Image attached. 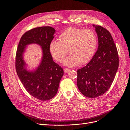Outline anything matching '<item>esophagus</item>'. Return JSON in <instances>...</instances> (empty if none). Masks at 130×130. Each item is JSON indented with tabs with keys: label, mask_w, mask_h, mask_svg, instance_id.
I'll return each instance as SVG.
<instances>
[{
	"label": "esophagus",
	"mask_w": 130,
	"mask_h": 130,
	"mask_svg": "<svg viewBox=\"0 0 130 130\" xmlns=\"http://www.w3.org/2000/svg\"><path fill=\"white\" fill-rule=\"evenodd\" d=\"M70 70V69H68V68H65V69H64V72H65V73L68 72Z\"/></svg>",
	"instance_id": "esophagus-1"
}]
</instances>
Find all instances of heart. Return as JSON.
<instances>
[{
  "instance_id": "1",
  "label": "heart",
  "mask_w": 130,
  "mask_h": 130,
  "mask_svg": "<svg viewBox=\"0 0 130 130\" xmlns=\"http://www.w3.org/2000/svg\"><path fill=\"white\" fill-rule=\"evenodd\" d=\"M59 40L50 43V52L55 61L62 62L69 50L71 54L64 60V64L70 67L89 62L94 56L98 44L94 31L73 27L65 30L60 35Z\"/></svg>"
}]
</instances>
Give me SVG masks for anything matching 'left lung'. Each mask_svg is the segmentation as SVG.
Masks as SVG:
<instances>
[{"label": "left lung", "mask_w": 130, "mask_h": 130, "mask_svg": "<svg viewBox=\"0 0 130 130\" xmlns=\"http://www.w3.org/2000/svg\"><path fill=\"white\" fill-rule=\"evenodd\" d=\"M98 38V50L90 62L77 70V86L88 98L104 94L112 85L119 66L116 46L109 32L99 25H93Z\"/></svg>", "instance_id": "1"}]
</instances>
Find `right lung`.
Masks as SVG:
<instances>
[{
    "label": "right lung",
    "mask_w": 130,
    "mask_h": 130,
    "mask_svg": "<svg viewBox=\"0 0 130 130\" xmlns=\"http://www.w3.org/2000/svg\"><path fill=\"white\" fill-rule=\"evenodd\" d=\"M55 31L54 28L49 26L29 30L22 36L16 53L15 68L18 77L29 94L41 101L49 100L56 95L64 75L63 68L53 61L49 51ZM31 43L40 45L43 51L41 62L33 72L26 69L23 58L26 46Z\"/></svg>",
    "instance_id": "right-lung-1"
}]
</instances>
